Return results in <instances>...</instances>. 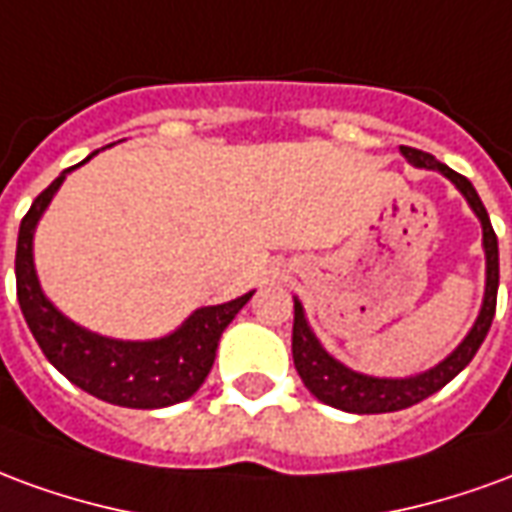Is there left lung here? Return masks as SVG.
Instances as JSON below:
<instances>
[{
  "instance_id": "obj_1",
  "label": "left lung",
  "mask_w": 512,
  "mask_h": 512,
  "mask_svg": "<svg viewBox=\"0 0 512 512\" xmlns=\"http://www.w3.org/2000/svg\"><path fill=\"white\" fill-rule=\"evenodd\" d=\"M400 153L406 156L408 164L425 169H439L444 178L455 183V189L461 191L469 208L477 213V219L483 224V249H485V296L480 315L474 321L472 332L463 337V343L452 351L444 362L430 367L425 373L411 378H376L356 373L343 362H337L334 356L326 354V348L318 343V337L312 334L310 323L304 318V307L296 299L293 304V365L299 370L301 381L326 406L340 408L348 414H386V411H400L425 400L433 392H439L441 386H447L452 378L461 373L477 354V348L483 345L485 334L491 329L496 312V290H499V246H496V233L488 219L483 200L477 197V191L469 180L458 175L455 169L441 164L436 158L417 150V147H400Z\"/></svg>"
}]
</instances>
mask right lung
Returning a JSON list of instances; mask_svg holds the SVG:
<instances>
[{"label": "right lung", "instance_id": "1", "mask_svg": "<svg viewBox=\"0 0 512 512\" xmlns=\"http://www.w3.org/2000/svg\"><path fill=\"white\" fill-rule=\"evenodd\" d=\"M68 172L71 169H65L49 189L40 191L18 227L16 293L29 332L62 376L112 406L164 408L189 400L211 373L219 337L238 310L252 299V293L216 307H200L172 334L145 343L112 340L76 326L43 296L32 260L38 219L49 208L51 197L57 194Z\"/></svg>", "mask_w": 512, "mask_h": 512}]
</instances>
